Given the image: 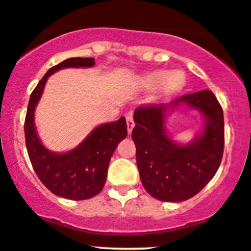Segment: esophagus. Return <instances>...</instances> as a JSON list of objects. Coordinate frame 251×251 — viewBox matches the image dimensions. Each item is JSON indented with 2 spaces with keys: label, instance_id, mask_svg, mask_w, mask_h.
<instances>
[{
  "label": "esophagus",
  "instance_id": "obj_1",
  "mask_svg": "<svg viewBox=\"0 0 251 251\" xmlns=\"http://www.w3.org/2000/svg\"><path fill=\"white\" fill-rule=\"evenodd\" d=\"M126 126H128V133L130 134V133H131V130H133L134 126H135V123H134L133 112H129L128 115L126 116Z\"/></svg>",
  "mask_w": 251,
  "mask_h": 251
}]
</instances>
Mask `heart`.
I'll return each instance as SVG.
<instances>
[{
  "instance_id": "heart-1",
  "label": "heart",
  "mask_w": 251,
  "mask_h": 251,
  "mask_svg": "<svg viewBox=\"0 0 251 251\" xmlns=\"http://www.w3.org/2000/svg\"><path fill=\"white\" fill-rule=\"evenodd\" d=\"M186 84V76L182 71H168V70H154L149 72L143 78V86L150 90L161 88L165 97L177 94Z\"/></svg>"
}]
</instances>
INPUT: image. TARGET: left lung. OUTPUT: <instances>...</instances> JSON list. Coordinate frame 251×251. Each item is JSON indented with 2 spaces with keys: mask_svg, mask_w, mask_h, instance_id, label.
<instances>
[{
  "mask_svg": "<svg viewBox=\"0 0 251 251\" xmlns=\"http://www.w3.org/2000/svg\"><path fill=\"white\" fill-rule=\"evenodd\" d=\"M186 102L206 117L201 137L185 147L174 144L164 131L169 106ZM131 138L145 190L163 202H181L197 195L220 167L225 145L224 112L211 90L186 94L165 104L140 105L134 112Z\"/></svg>",
  "mask_w": 251,
  "mask_h": 251,
  "instance_id": "8db88e82",
  "label": "left lung"
}]
</instances>
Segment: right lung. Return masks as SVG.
Here are the masks:
<instances>
[{"label":"right lung","instance_id":"1","mask_svg":"<svg viewBox=\"0 0 251 251\" xmlns=\"http://www.w3.org/2000/svg\"><path fill=\"white\" fill-rule=\"evenodd\" d=\"M94 64V58H70L49 69L31 93L25 117V144L33 170L50 192L68 200H88L102 190L111 156L128 133L126 118L98 126L78 147L58 154L46 150L38 140L33 110L51 74L65 68H90Z\"/></svg>","mask_w":251,"mask_h":251}]
</instances>
